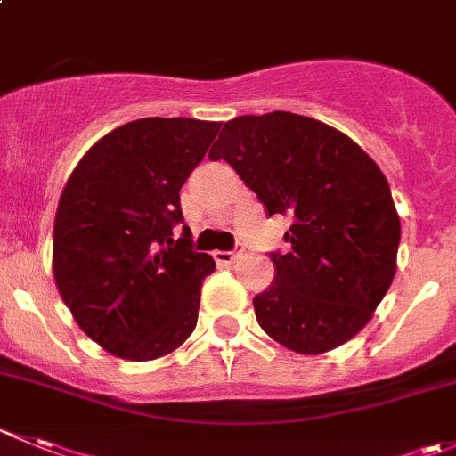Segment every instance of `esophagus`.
Here are the masks:
<instances>
[{
    "mask_svg": "<svg viewBox=\"0 0 456 456\" xmlns=\"http://www.w3.org/2000/svg\"><path fill=\"white\" fill-rule=\"evenodd\" d=\"M238 256H240V249L238 251H214V258L218 265H232L236 263Z\"/></svg>",
    "mask_w": 456,
    "mask_h": 456,
    "instance_id": "obj_1",
    "label": "esophagus"
}]
</instances>
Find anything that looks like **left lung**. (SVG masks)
Masks as SVG:
<instances>
[{
  "label": "left lung",
  "mask_w": 456,
  "mask_h": 456,
  "mask_svg": "<svg viewBox=\"0 0 456 456\" xmlns=\"http://www.w3.org/2000/svg\"><path fill=\"white\" fill-rule=\"evenodd\" d=\"M267 207L289 216V254L254 298L258 325L296 354L354 338L396 273L401 223L377 162L346 134L289 110L224 122L209 151Z\"/></svg>",
  "instance_id": "left-lung-1"
}]
</instances>
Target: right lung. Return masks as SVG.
I'll list each match as a JSON object with an SVG mask.
<instances>
[{"label": "right lung", "mask_w": 456, "mask_h": 456, "mask_svg": "<svg viewBox=\"0 0 456 456\" xmlns=\"http://www.w3.org/2000/svg\"><path fill=\"white\" fill-rule=\"evenodd\" d=\"M220 122L142 118L82 156L53 227V276L79 330L125 361H156L196 330L200 287L216 269L191 249L180 189Z\"/></svg>", "instance_id": "obj_1"}]
</instances>
